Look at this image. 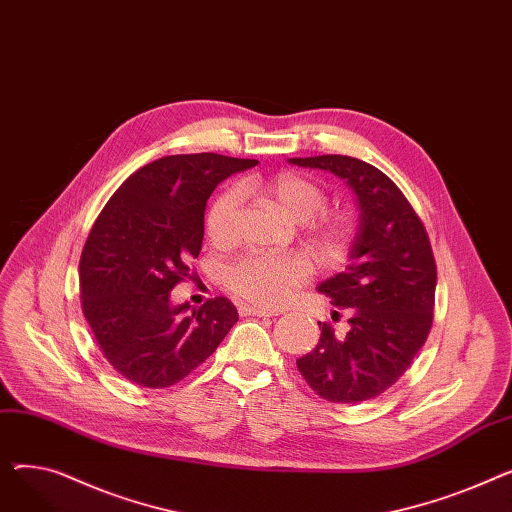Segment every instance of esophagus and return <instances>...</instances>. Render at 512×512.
<instances>
[{
    "label": "esophagus",
    "mask_w": 512,
    "mask_h": 512,
    "mask_svg": "<svg viewBox=\"0 0 512 512\" xmlns=\"http://www.w3.org/2000/svg\"><path fill=\"white\" fill-rule=\"evenodd\" d=\"M238 311H240V315H253V317H272V315H278V311H274V309L249 307V305H242Z\"/></svg>",
    "instance_id": "1"
}]
</instances>
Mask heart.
Segmentation results:
<instances>
[{
  "label": "heart",
  "mask_w": 512,
  "mask_h": 512,
  "mask_svg": "<svg viewBox=\"0 0 512 512\" xmlns=\"http://www.w3.org/2000/svg\"><path fill=\"white\" fill-rule=\"evenodd\" d=\"M245 191H257L292 222H307L309 247L321 263H338L353 245L355 218L351 211H321L326 191L315 180L297 172H280L242 182ZM240 193L226 188L207 209L205 230L215 247H228L236 238ZM307 261L290 253H251L226 270V286L240 301L255 307H276L307 278Z\"/></svg>",
  "instance_id": "1"
}]
</instances>
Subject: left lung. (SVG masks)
<instances>
[{
	"label": "left lung",
	"instance_id": "8db88e82",
	"mask_svg": "<svg viewBox=\"0 0 512 512\" xmlns=\"http://www.w3.org/2000/svg\"><path fill=\"white\" fill-rule=\"evenodd\" d=\"M290 164L328 170L353 188L359 230L346 272L319 292L348 315L346 334L324 321L317 346L297 359L305 382L330 402L375 398L405 373L434 321L436 259L427 230L400 188L375 166L348 155L292 157Z\"/></svg>",
	"mask_w": 512,
	"mask_h": 512
}]
</instances>
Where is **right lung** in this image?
Returning <instances> with one entry per match:
<instances>
[{"mask_svg": "<svg viewBox=\"0 0 512 512\" xmlns=\"http://www.w3.org/2000/svg\"><path fill=\"white\" fill-rule=\"evenodd\" d=\"M257 159L168 155L130 174L95 220L80 255V301L103 357L132 384L168 388L197 369L238 321L215 297L188 311L172 288L191 278L205 205L230 174Z\"/></svg>", "mask_w": 512, "mask_h": 512, "instance_id": "1", "label": "right lung"}]
</instances>
